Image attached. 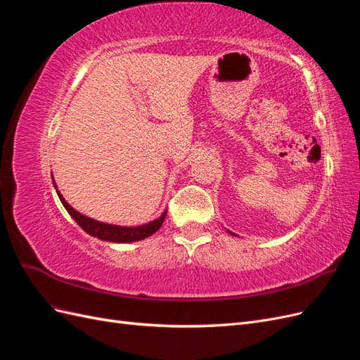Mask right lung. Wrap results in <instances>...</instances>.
<instances>
[{
    "instance_id": "1",
    "label": "right lung",
    "mask_w": 360,
    "mask_h": 360,
    "mask_svg": "<svg viewBox=\"0 0 360 360\" xmlns=\"http://www.w3.org/2000/svg\"><path fill=\"white\" fill-rule=\"evenodd\" d=\"M58 197H60L63 205L66 207L69 214L75 219V222L78 224L86 234L101 238V240H106V242L126 243V242L143 240V238L150 237L151 234H155L159 230L163 221H165V216H167V212H165L159 217V219L150 222V224H146V225H139V226H117V225H110V224H103L99 221L90 219V217L81 214L79 212H76L72 205H69L68 201L63 198L61 193H58Z\"/></svg>"
}]
</instances>
